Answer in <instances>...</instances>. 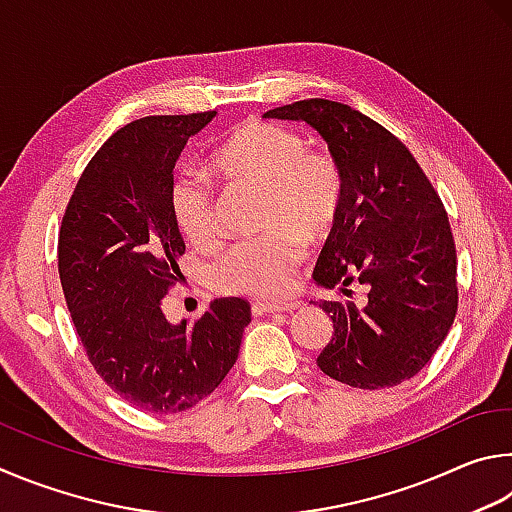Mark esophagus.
<instances>
[{
  "label": "esophagus",
  "mask_w": 512,
  "mask_h": 512,
  "mask_svg": "<svg viewBox=\"0 0 512 512\" xmlns=\"http://www.w3.org/2000/svg\"><path fill=\"white\" fill-rule=\"evenodd\" d=\"M301 306L299 301H285V303H274V301H256L254 312H292Z\"/></svg>",
  "instance_id": "obj_1"
}]
</instances>
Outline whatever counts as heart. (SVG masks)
I'll return each instance as SVG.
<instances>
[{
    "label": "heart",
    "instance_id": "b5f03b06",
    "mask_svg": "<svg viewBox=\"0 0 512 512\" xmlns=\"http://www.w3.org/2000/svg\"><path fill=\"white\" fill-rule=\"evenodd\" d=\"M211 168L227 182L261 188L258 227L267 229L224 251L211 267L213 285L258 299L283 297L306 256V240L326 238L342 209L344 177L335 157L308 148L299 132L279 123L247 121L213 152ZM170 209L195 247H218L215 197L204 179L179 177Z\"/></svg>",
    "mask_w": 512,
    "mask_h": 512
}]
</instances>
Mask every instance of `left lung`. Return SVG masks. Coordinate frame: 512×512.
<instances>
[{
    "instance_id": "obj_1",
    "label": "left lung",
    "mask_w": 512,
    "mask_h": 512,
    "mask_svg": "<svg viewBox=\"0 0 512 512\" xmlns=\"http://www.w3.org/2000/svg\"><path fill=\"white\" fill-rule=\"evenodd\" d=\"M265 119L306 121L328 143L344 177L337 222L315 279L364 306L321 301L333 339L317 366L355 389L396 387L423 369L450 333L459 306L456 247L441 197L398 137L344 103L308 98Z\"/></svg>"
}]
</instances>
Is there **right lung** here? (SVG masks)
Wrapping results in <instances>:
<instances>
[{
    "label": "right lung",
    "instance_id": "obj_1",
    "mask_svg": "<svg viewBox=\"0 0 512 512\" xmlns=\"http://www.w3.org/2000/svg\"><path fill=\"white\" fill-rule=\"evenodd\" d=\"M213 116H143L116 130L60 224L58 272L80 344L107 387L150 414L186 411L215 391L251 321L238 297L211 301L193 326L161 310L186 249L170 209L173 168Z\"/></svg>",
    "mask_w": 512,
    "mask_h": 512
}]
</instances>
